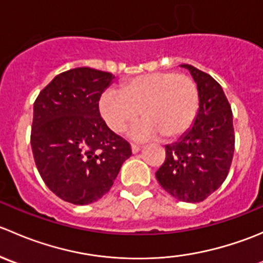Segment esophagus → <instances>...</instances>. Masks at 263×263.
<instances>
[{
    "label": "esophagus",
    "instance_id": "esophagus-1",
    "mask_svg": "<svg viewBox=\"0 0 263 263\" xmlns=\"http://www.w3.org/2000/svg\"><path fill=\"white\" fill-rule=\"evenodd\" d=\"M131 150H132V153H134V154H137L140 150H141V146H140V145H136V144H132L131 145Z\"/></svg>",
    "mask_w": 263,
    "mask_h": 263
}]
</instances>
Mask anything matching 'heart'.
<instances>
[{
  "instance_id": "b5f03b06",
  "label": "heart",
  "mask_w": 263,
  "mask_h": 263,
  "mask_svg": "<svg viewBox=\"0 0 263 263\" xmlns=\"http://www.w3.org/2000/svg\"><path fill=\"white\" fill-rule=\"evenodd\" d=\"M198 108V89L187 75L150 72L126 81L121 91L107 90L99 102L100 115L113 132L129 131L134 139H176L188 131Z\"/></svg>"
}]
</instances>
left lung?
<instances>
[{"mask_svg": "<svg viewBox=\"0 0 263 263\" xmlns=\"http://www.w3.org/2000/svg\"><path fill=\"white\" fill-rule=\"evenodd\" d=\"M197 84L198 112L192 127L165 146V161L155 173L161 187L184 202H201L215 192L229 173L234 155V127L222 87L209 73L191 65Z\"/></svg>", "mask_w": 263, "mask_h": 263, "instance_id": "8db88e82", "label": "left lung"}]
</instances>
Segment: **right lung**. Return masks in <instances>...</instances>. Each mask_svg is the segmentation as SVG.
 I'll list each match as a JSON object with an SVG mask.
<instances>
[{"label": "right lung", "mask_w": 263, "mask_h": 263, "mask_svg": "<svg viewBox=\"0 0 263 263\" xmlns=\"http://www.w3.org/2000/svg\"><path fill=\"white\" fill-rule=\"evenodd\" d=\"M113 79L104 71L72 68L55 76L34 103L35 165L47 187L73 205L102 198L132 154L100 117L99 99Z\"/></svg>", "instance_id": "add662e5"}]
</instances>
